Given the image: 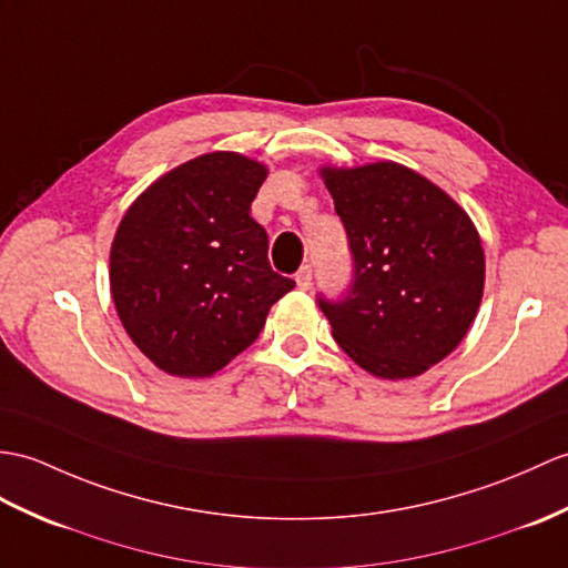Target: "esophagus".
Here are the masks:
<instances>
[{"instance_id": "obj_1", "label": "esophagus", "mask_w": 568, "mask_h": 568, "mask_svg": "<svg viewBox=\"0 0 568 568\" xmlns=\"http://www.w3.org/2000/svg\"><path fill=\"white\" fill-rule=\"evenodd\" d=\"M295 283H297L300 290H310V285H312V266H302L297 271V275H295Z\"/></svg>"}]
</instances>
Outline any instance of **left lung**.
<instances>
[{"instance_id": "left-lung-1", "label": "left lung", "mask_w": 568, "mask_h": 568, "mask_svg": "<svg viewBox=\"0 0 568 568\" xmlns=\"http://www.w3.org/2000/svg\"><path fill=\"white\" fill-rule=\"evenodd\" d=\"M344 222L353 285L320 300L336 344L365 373L408 379L447 358L484 295V248L450 195L397 162L322 166Z\"/></svg>"}]
</instances>
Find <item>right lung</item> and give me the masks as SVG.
<instances>
[{"label":"right lung","mask_w":568,"mask_h":568,"mask_svg":"<svg viewBox=\"0 0 568 568\" xmlns=\"http://www.w3.org/2000/svg\"><path fill=\"white\" fill-rule=\"evenodd\" d=\"M268 166L207 152L144 189L111 244L121 324L174 377H210L258 338L295 281L268 263V234L248 215Z\"/></svg>","instance_id":"add662e5"}]
</instances>
